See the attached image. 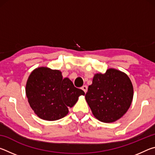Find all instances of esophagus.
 Listing matches in <instances>:
<instances>
[{
    "label": "esophagus",
    "mask_w": 155,
    "mask_h": 155,
    "mask_svg": "<svg viewBox=\"0 0 155 155\" xmlns=\"http://www.w3.org/2000/svg\"><path fill=\"white\" fill-rule=\"evenodd\" d=\"M81 89H82V90L84 91V92L86 93V92H87V85H83V87H81Z\"/></svg>",
    "instance_id": "1"
}]
</instances>
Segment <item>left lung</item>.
Masks as SVG:
<instances>
[{
	"label": "left lung",
	"instance_id": "8db88e82",
	"mask_svg": "<svg viewBox=\"0 0 155 155\" xmlns=\"http://www.w3.org/2000/svg\"><path fill=\"white\" fill-rule=\"evenodd\" d=\"M133 87L129 77L120 70L109 68L104 74L94 75L85 100L96 119L114 122L124 115L132 103Z\"/></svg>",
	"mask_w": 155,
	"mask_h": 155
}]
</instances>
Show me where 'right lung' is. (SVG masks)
Segmentation results:
<instances>
[{
  "label": "right lung",
  "instance_id": "right-lung-1",
  "mask_svg": "<svg viewBox=\"0 0 155 155\" xmlns=\"http://www.w3.org/2000/svg\"><path fill=\"white\" fill-rule=\"evenodd\" d=\"M26 95L35 114L44 120L54 121L65 117L68 108L85 95L74 87L68 78H63L61 72L47 67L36 68L31 73L26 85Z\"/></svg>",
  "mask_w": 155,
  "mask_h": 155
}]
</instances>
